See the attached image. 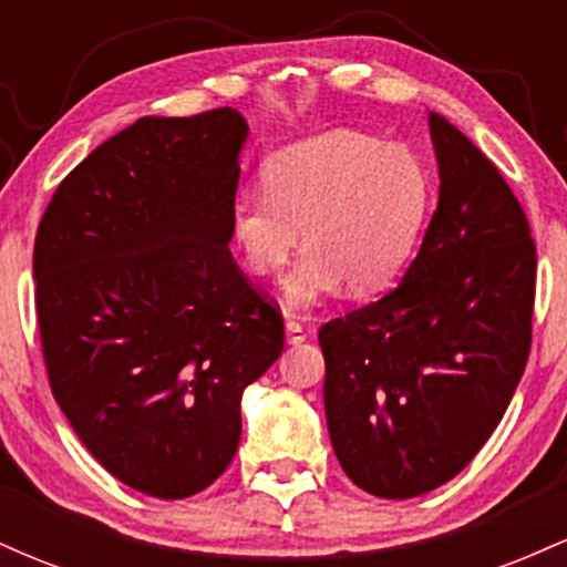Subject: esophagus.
Masks as SVG:
<instances>
[{"instance_id": "esophagus-1", "label": "esophagus", "mask_w": 567, "mask_h": 567, "mask_svg": "<svg viewBox=\"0 0 567 567\" xmlns=\"http://www.w3.org/2000/svg\"><path fill=\"white\" fill-rule=\"evenodd\" d=\"M285 338H288V343H303L306 338H309V330H306L303 324H298L296 320H288L285 322Z\"/></svg>"}]
</instances>
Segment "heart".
<instances>
[{
  "label": "heart",
  "instance_id": "b5f03b06",
  "mask_svg": "<svg viewBox=\"0 0 567 567\" xmlns=\"http://www.w3.org/2000/svg\"><path fill=\"white\" fill-rule=\"evenodd\" d=\"M264 194L231 202V243L247 271L277 277L301 231L303 256L285 282L292 309L320 303L338 285L351 296L386 288L424 224L432 178L408 146H381L333 130L266 159Z\"/></svg>",
  "mask_w": 567,
  "mask_h": 567
}]
</instances>
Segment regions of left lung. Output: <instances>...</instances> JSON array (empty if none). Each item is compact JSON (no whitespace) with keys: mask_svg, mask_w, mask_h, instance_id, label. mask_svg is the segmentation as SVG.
<instances>
[{"mask_svg":"<svg viewBox=\"0 0 567 567\" xmlns=\"http://www.w3.org/2000/svg\"><path fill=\"white\" fill-rule=\"evenodd\" d=\"M440 202L392 292L324 322V415L343 472L381 498L424 496L477 455L530 354L536 245L504 175L429 114Z\"/></svg>","mask_w":567,"mask_h":567,"instance_id":"1","label":"left lung"}]
</instances>
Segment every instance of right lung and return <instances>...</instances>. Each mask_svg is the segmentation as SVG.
<instances>
[{"mask_svg":"<svg viewBox=\"0 0 567 567\" xmlns=\"http://www.w3.org/2000/svg\"><path fill=\"white\" fill-rule=\"evenodd\" d=\"M237 109L143 116L55 188L34 243L55 402L97 464L154 498L216 483L239 402L282 354L279 306L234 264Z\"/></svg>","mask_w":567,"mask_h":567,"instance_id":"obj_1","label":"right lung"}]
</instances>
